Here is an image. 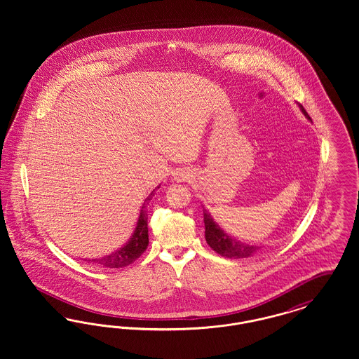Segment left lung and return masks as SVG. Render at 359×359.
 Returning a JSON list of instances; mask_svg holds the SVG:
<instances>
[{"mask_svg":"<svg viewBox=\"0 0 359 359\" xmlns=\"http://www.w3.org/2000/svg\"><path fill=\"white\" fill-rule=\"evenodd\" d=\"M300 110L306 116L307 120L311 121V117L308 116L307 111L302 104ZM203 221H205V237L208 246L215 250L218 255L224 257V258H248L253 257L262 246H256V245H249L245 242H241L238 239L229 236L218 223L214 221L211 214L203 208Z\"/></svg>","mask_w":359,"mask_h":359,"instance_id":"8db88e82","label":"left lung"}]
</instances>
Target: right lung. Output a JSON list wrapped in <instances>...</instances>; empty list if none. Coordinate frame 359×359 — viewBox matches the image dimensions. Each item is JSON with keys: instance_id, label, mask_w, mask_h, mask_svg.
Returning a JSON list of instances; mask_svg holds the SVG:
<instances>
[{"instance_id": "add662e5", "label": "right lung", "mask_w": 359, "mask_h": 359, "mask_svg": "<svg viewBox=\"0 0 359 359\" xmlns=\"http://www.w3.org/2000/svg\"><path fill=\"white\" fill-rule=\"evenodd\" d=\"M160 188V186L158 187ZM156 188V189H157ZM154 189L151 192V195L145 199L148 202L151 196L154 195ZM145 203L141 207L138 221H137L136 229L132 234L129 241L120 248L116 252L107 255V256L100 257V258H91V259H85L87 262L98 264L103 268H123L135 262L138 257L141 256L145 249L148 248L149 238H148V214L145 211Z\"/></svg>"}]
</instances>
